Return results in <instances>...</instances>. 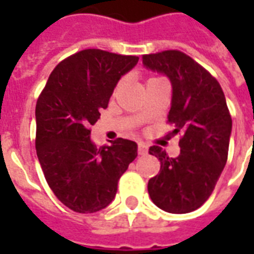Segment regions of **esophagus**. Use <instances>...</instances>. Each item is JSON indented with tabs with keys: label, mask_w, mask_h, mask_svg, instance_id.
Listing matches in <instances>:
<instances>
[{
	"label": "esophagus",
	"mask_w": 254,
	"mask_h": 254,
	"mask_svg": "<svg viewBox=\"0 0 254 254\" xmlns=\"http://www.w3.org/2000/svg\"><path fill=\"white\" fill-rule=\"evenodd\" d=\"M137 152H138V155H145L147 152H148V147H147V145H145L144 143H138Z\"/></svg>",
	"instance_id": "34e87169"
}]
</instances>
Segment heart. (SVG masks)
<instances>
[{
  "label": "heart",
  "mask_w": 254,
  "mask_h": 254,
  "mask_svg": "<svg viewBox=\"0 0 254 254\" xmlns=\"http://www.w3.org/2000/svg\"><path fill=\"white\" fill-rule=\"evenodd\" d=\"M154 78H156V77H152V78H149V80H154ZM149 80H148V81H149Z\"/></svg>",
  "instance_id": "1"
}]
</instances>
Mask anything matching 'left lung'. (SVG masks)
Here are the masks:
<instances>
[{
	"mask_svg": "<svg viewBox=\"0 0 254 254\" xmlns=\"http://www.w3.org/2000/svg\"><path fill=\"white\" fill-rule=\"evenodd\" d=\"M143 64L170 78L169 124L171 134L182 132L177 158L158 145L149 148L160 162L158 176L148 181L149 197L166 212H191L211 196L227 162L233 121L226 98L218 80L180 50L145 54Z\"/></svg>",
	"mask_w": 254,
	"mask_h": 254,
	"instance_id": "left-lung-1",
	"label": "left lung"
}]
</instances>
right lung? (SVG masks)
<instances>
[{
  "mask_svg": "<svg viewBox=\"0 0 254 254\" xmlns=\"http://www.w3.org/2000/svg\"><path fill=\"white\" fill-rule=\"evenodd\" d=\"M137 61L99 49L74 53L54 67L38 98L36 155L53 193L74 212L107 207L137 156V144L130 140L117 138L98 149L89 138L118 80Z\"/></svg>",
  "mask_w": 254,
  "mask_h": 254,
  "instance_id": "1",
  "label": "right lung"
}]
</instances>
